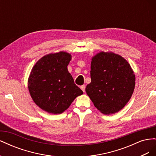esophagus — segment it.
Returning <instances> with one entry per match:
<instances>
[{
    "mask_svg": "<svg viewBox=\"0 0 156 156\" xmlns=\"http://www.w3.org/2000/svg\"><path fill=\"white\" fill-rule=\"evenodd\" d=\"M85 88H86L85 85H82V86H81V89L82 90L83 92H85Z\"/></svg>",
    "mask_w": 156,
    "mask_h": 156,
    "instance_id": "1",
    "label": "esophagus"
}]
</instances>
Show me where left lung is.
Here are the masks:
<instances>
[{"mask_svg": "<svg viewBox=\"0 0 156 156\" xmlns=\"http://www.w3.org/2000/svg\"><path fill=\"white\" fill-rule=\"evenodd\" d=\"M91 83L86 92L94 106L103 114L119 112L133 94L135 77L129 64L113 53H101L92 58Z\"/></svg>", "mask_w": 156, "mask_h": 156, "instance_id": "8db88e82", "label": "left lung"}]
</instances>
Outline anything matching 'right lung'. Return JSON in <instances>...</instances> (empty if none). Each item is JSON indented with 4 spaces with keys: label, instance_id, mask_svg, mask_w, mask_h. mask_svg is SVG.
Here are the masks:
<instances>
[{
    "label": "right lung",
    "instance_id": "add662e5",
    "mask_svg": "<svg viewBox=\"0 0 156 156\" xmlns=\"http://www.w3.org/2000/svg\"><path fill=\"white\" fill-rule=\"evenodd\" d=\"M71 55L65 52L49 54L39 60L29 79L33 101L41 109L60 114L69 107L83 91L74 83L67 66Z\"/></svg>",
    "mask_w": 156,
    "mask_h": 156
}]
</instances>
